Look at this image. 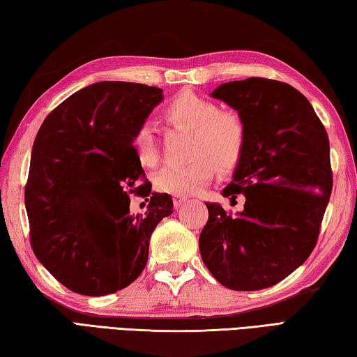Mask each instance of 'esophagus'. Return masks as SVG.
I'll return each mask as SVG.
<instances>
[{
  "label": "esophagus",
  "mask_w": 357,
  "mask_h": 357,
  "mask_svg": "<svg viewBox=\"0 0 357 357\" xmlns=\"http://www.w3.org/2000/svg\"><path fill=\"white\" fill-rule=\"evenodd\" d=\"M188 198H187V196H184V195H174L173 196V204H174V207H181V206H183V204L187 201Z\"/></svg>",
  "instance_id": "esophagus-1"
}]
</instances>
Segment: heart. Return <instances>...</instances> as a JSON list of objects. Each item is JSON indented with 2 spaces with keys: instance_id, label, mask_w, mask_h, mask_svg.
Wrapping results in <instances>:
<instances>
[{
  "instance_id": "heart-1",
  "label": "heart",
  "mask_w": 357,
  "mask_h": 357,
  "mask_svg": "<svg viewBox=\"0 0 357 357\" xmlns=\"http://www.w3.org/2000/svg\"><path fill=\"white\" fill-rule=\"evenodd\" d=\"M162 116L173 127L192 130L190 156L193 159L159 172L153 179L156 190L192 195L215 176V162L222 169L238 164L247 141L245 119L238 110L221 109L210 98L179 92L164 105ZM132 146L144 167L158 165L159 147L147 126L139 127L133 133Z\"/></svg>"
}]
</instances>
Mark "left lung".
I'll return each mask as SVG.
<instances>
[{
  "instance_id": "8db88e82",
  "label": "left lung",
  "mask_w": 357,
  "mask_h": 357,
  "mask_svg": "<svg viewBox=\"0 0 357 357\" xmlns=\"http://www.w3.org/2000/svg\"><path fill=\"white\" fill-rule=\"evenodd\" d=\"M211 96L245 119V147L222 190L245 204L233 216L206 202L201 256L224 287L262 290L291 275L316 247L333 188L328 135L307 98L282 81H231Z\"/></svg>"
}]
</instances>
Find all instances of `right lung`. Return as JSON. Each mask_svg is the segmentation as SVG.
<instances>
[{
	"label": "right lung",
	"mask_w": 357,
	"mask_h": 357,
	"mask_svg": "<svg viewBox=\"0 0 357 357\" xmlns=\"http://www.w3.org/2000/svg\"><path fill=\"white\" fill-rule=\"evenodd\" d=\"M162 90L102 81L52 110L33 142L24 201L35 256L58 282L84 296L116 293L147 264L149 242L172 196L151 193L132 146ZM149 202L144 214L130 196Z\"/></svg>",
	"instance_id": "right-lung-1"
}]
</instances>
